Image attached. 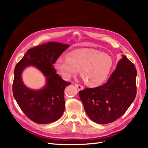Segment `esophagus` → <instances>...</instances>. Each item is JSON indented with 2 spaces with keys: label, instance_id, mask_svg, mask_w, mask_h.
Masks as SVG:
<instances>
[{
  "label": "esophagus",
  "instance_id": "obj_1",
  "mask_svg": "<svg viewBox=\"0 0 148 148\" xmlns=\"http://www.w3.org/2000/svg\"><path fill=\"white\" fill-rule=\"evenodd\" d=\"M75 86L77 87V88L79 90H82L84 89V87L83 86L80 85V84H75Z\"/></svg>",
  "mask_w": 148,
  "mask_h": 148
}]
</instances>
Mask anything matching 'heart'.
<instances>
[{"mask_svg":"<svg viewBox=\"0 0 148 148\" xmlns=\"http://www.w3.org/2000/svg\"><path fill=\"white\" fill-rule=\"evenodd\" d=\"M114 64L112 56L107 53L93 49H83L74 50L67 56L59 57L54 67L65 80L76 76L80 69L85 83L95 87L107 79Z\"/></svg>","mask_w":148,"mask_h":148,"instance_id":"1","label":"heart"}]
</instances>
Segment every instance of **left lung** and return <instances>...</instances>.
I'll return each mask as SVG.
<instances>
[{
  "label": "left lung",
  "instance_id": "left-lung-1",
  "mask_svg": "<svg viewBox=\"0 0 148 148\" xmlns=\"http://www.w3.org/2000/svg\"><path fill=\"white\" fill-rule=\"evenodd\" d=\"M137 70L126 56L103 85L79 91L84 108L90 119L108 124L123 115L136 98Z\"/></svg>",
  "mask_w": 148,
  "mask_h": 148
}]
</instances>
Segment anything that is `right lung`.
I'll return each instance as SVG.
<instances>
[{
  "instance_id": "1",
  "label": "right lung",
  "mask_w": 148,
  "mask_h": 148,
  "mask_svg": "<svg viewBox=\"0 0 148 148\" xmlns=\"http://www.w3.org/2000/svg\"><path fill=\"white\" fill-rule=\"evenodd\" d=\"M68 45L49 42L28 49L14 71L12 93L21 111L38 124L53 123L61 117L65 109L64 92L70 85L56 74L53 65ZM38 68L47 78V84L39 90H30L21 80V73L27 66Z\"/></svg>"
}]
</instances>
